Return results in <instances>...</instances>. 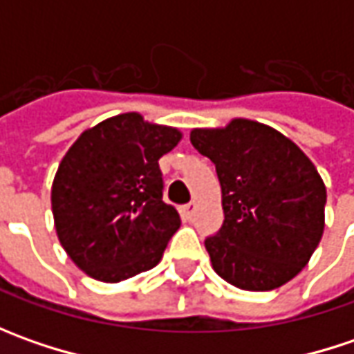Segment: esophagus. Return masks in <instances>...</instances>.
<instances>
[{
  "mask_svg": "<svg viewBox=\"0 0 354 354\" xmlns=\"http://www.w3.org/2000/svg\"><path fill=\"white\" fill-rule=\"evenodd\" d=\"M195 209H197V203H195V201L189 203V205H183V207H181V216H183L185 221H191L193 214H195Z\"/></svg>",
  "mask_w": 354,
  "mask_h": 354,
  "instance_id": "obj_1",
  "label": "esophagus"
}]
</instances>
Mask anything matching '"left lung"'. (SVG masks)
I'll use <instances>...</instances> for the list:
<instances>
[{"label": "left lung", "instance_id": "1", "mask_svg": "<svg viewBox=\"0 0 354 354\" xmlns=\"http://www.w3.org/2000/svg\"><path fill=\"white\" fill-rule=\"evenodd\" d=\"M191 143L214 163L223 193V228L205 240L212 270L246 292L295 278L325 228L327 189L311 159L278 129L246 118L195 128Z\"/></svg>", "mask_w": 354, "mask_h": 354}]
</instances>
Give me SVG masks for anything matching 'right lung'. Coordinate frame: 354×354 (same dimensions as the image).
I'll return each instance as SVG.
<instances>
[{"instance_id": "obj_1", "label": "right lung", "mask_w": 354, "mask_h": 354, "mask_svg": "<svg viewBox=\"0 0 354 354\" xmlns=\"http://www.w3.org/2000/svg\"><path fill=\"white\" fill-rule=\"evenodd\" d=\"M181 138L128 112L84 129L64 153L50 189L55 228L90 278L116 283L159 264L181 226L163 203L159 159Z\"/></svg>"}]
</instances>
